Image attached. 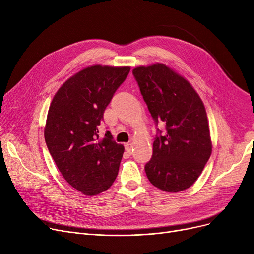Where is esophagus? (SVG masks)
Returning a JSON list of instances; mask_svg holds the SVG:
<instances>
[{
    "label": "esophagus",
    "mask_w": 254,
    "mask_h": 254,
    "mask_svg": "<svg viewBox=\"0 0 254 254\" xmlns=\"http://www.w3.org/2000/svg\"><path fill=\"white\" fill-rule=\"evenodd\" d=\"M126 150H127L129 154L131 153V151H132V143H131V142L126 144Z\"/></svg>",
    "instance_id": "esophagus-1"
}]
</instances>
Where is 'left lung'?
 Segmentation results:
<instances>
[{
	"instance_id": "left-lung-1",
	"label": "left lung",
	"mask_w": 254,
	"mask_h": 254,
	"mask_svg": "<svg viewBox=\"0 0 254 254\" xmlns=\"http://www.w3.org/2000/svg\"><path fill=\"white\" fill-rule=\"evenodd\" d=\"M157 128L153 153L145 172L155 188L182 191L195 182L212 152L204 104L191 84L163 64L132 70Z\"/></svg>"
}]
</instances>
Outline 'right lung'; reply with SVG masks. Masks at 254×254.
Listing matches in <instances>:
<instances>
[{
	"label": "right lung",
	"instance_id": "1",
	"mask_svg": "<svg viewBox=\"0 0 254 254\" xmlns=\"http://www.w3.org/2000/svg\"><path fill=\"white\" fill-rule=\"evenodd\" d=\"M129 66L92 65L61 86L50 104L44 130L49 153L71 186L86 195L108 190L125 152L99 128L105 109L129 73Z\"/></svg>",
	"mask_w": 254,
	"mask_h": 254
}]
</instances>
